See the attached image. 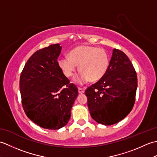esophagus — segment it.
I'll return each instance as SVG.
<instances>
[{"label":"esophagus","mask_w":157,"mask_h":157,"mask_svg":"<svg viewBox=\"0 0 157 157\" xmlns=\"http://www.w3.org/2000/svg\"><path fill=\"white\" fill-rule=\"evenodd\" d=\"M84 92H85L84 89L81 88H78V92L79 93V94H83V93H84Z\"/></svg>","instance_id":"esophagus-1"}]
</instances>
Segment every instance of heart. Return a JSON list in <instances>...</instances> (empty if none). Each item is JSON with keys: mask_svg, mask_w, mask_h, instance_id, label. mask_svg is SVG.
I'll return each mask as SVG.
<instances>
[{"mask_svg": "<svg viewBox=\"0 0 157 157\" xmlns=\"http://www.w3.org/2000/svg\"><path fill=\"white\" fill-rule=\"evenodd\" d=\"M110 56L105 50L92 46H79L73 49L70 56H63L59 60V65L67 78L73 75L79 65L81 72L73 81L78 85L98 81L107 72Z\"/></svg>", "mask_w": 157, "mask_h": 157, "instance_id": "heart-1", "label": "heart"}]
</instances>
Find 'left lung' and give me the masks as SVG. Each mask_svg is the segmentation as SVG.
Wrapping results in <instances>:
<instances>
[{
    "mask_svg": "<svg viewBox=\"0 0 157 157\" xmlns=\"http://www.w3.org/2000/svg\"><path fill=\"white\" fill-rule=\"evenodd\" d=\"M137 82L129 58L123 52L113 49L107 72L85 91L92 119L105 125L124 119L134 106Z\"/></svg>",
    "mask_w": 157,
    "mask_h": 157,
    "instance_id": "obj_1",
    "label": "left lung"
}]
</instances>
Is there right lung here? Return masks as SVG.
Wrapping results in <instances>:
<instances>
[{
    "mask_svg": "<svg viewBox=\"0 0 157 157\" xmlns=\"http://www.w3.org/2000/svg\"><path fill=\"white\" fill-rule=\"evenodd\" d=\"M59 44L36 51L25 63L20 76L22 106L28 117L44 129L67 125L78 90L60 68Z\"/></svg>",
    "mask_w": 157,
    "mask_h": 157,
    "instance_id": "right-lung-1",
    "label": "right lung"
}]
</instances>
